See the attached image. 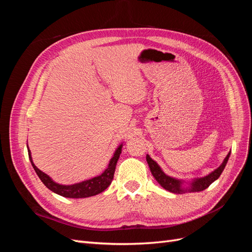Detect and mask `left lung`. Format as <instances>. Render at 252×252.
<instances>
[{"instance_id":"left-lung-1","label":"left lung","mask_w":252,"mask_h":252,"mask_svg":"<svg viewBox=\"0 0 252 252\" xmlns=\"http://www.w3.org/2000/svg\"><path fill=\"white\" fill-rule=\"evenodd\" d=\"M229 156H230V152L225 158L222 165H220L219 168H217L215 171H212L211 173L206 175V177H204V178L194 180L191 184H190V188L188 189V191H190V192L203 191V190H205L206 188H208L213 182L219 179L220 173L223 172L225 166L228 162V158H229ZM146 159H147V163H148V166H149L152 175H154L158 184L161 185L164 189L168 190V191L173 192V193H182L183 191H186V190L182 189V187H181L182 182L181 181L166 175L163 172V170L159 168V166L157 164V162H155L154 159H152L148 155L146 156Z\"/></svg>"}]
</instances>
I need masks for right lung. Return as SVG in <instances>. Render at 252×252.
I'll return each mask as SVG.
<instances>
[{"label":"right lung","instance_id":"1","mask_svg":"<svg viewBox=\"0 0 252 252\" xmlns=\"http://www.w3.org/2000/svg\"><path fill=\"white\" fill-rule=\"evenodd\" d=\"M121 151H122V145H120L119 148L116 150V152H114L107 169H106L101 175H98V177H95L94 179L81 182L79 184L68 185V186L57 184V183L53 182L46 173H44L43 171H41L39 168H37L32 162V155H30L29 150H28V156L33 169L35 170L36 174L39 175L40 180L43 182V184L45 186L51 190V191L65 197L81 199V197H88V196H93V195L101 193L111 184V181L113 179L114 171H116V166L119 161Z\"/></svg>","mask_w":252,"mask_h":252}]
</instances>
